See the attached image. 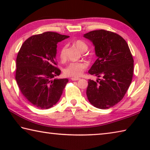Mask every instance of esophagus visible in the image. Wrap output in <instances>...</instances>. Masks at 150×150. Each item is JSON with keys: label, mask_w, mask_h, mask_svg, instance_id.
<instances>
[{"label": "esophagus", "mask_w": 150, "mask_h": 150, "mask_svg": "<svg viewBox=\"0 0 150 150\" xmlns=\"http://www.w3.org/2000/svg\"><path fill=\"white\" fill-rule=\"evenodd\" d=\"M72 81H78L80 79V78H78V77H72L71 79Z\"/></svg>", "instance_id": "obj_1"}]
</instances>
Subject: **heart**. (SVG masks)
<instances>
[{
    "mask_svg": "<svg viewBox=\"0 0 150 150\" xmlns=\"http://www.w3.org/2000/svg\"><path fill=\"white\" fill-rule=\"evenodd\" d=\"M74 45L79 50L82 52H85L88 49V45L83 40H77L74 42ZM66 46H63L60 50L59 57L62 60L65 59V52ZM88 67V63L82 61L79 62H72L68 64L63 69V73L68 77H79L83 74L84 71Z\"/></svg>",
    "mask_w": 150,
    "mask_h": 150,
    "instance_id": "b5f03b06",
    "label": "heart"
}]
</instances>
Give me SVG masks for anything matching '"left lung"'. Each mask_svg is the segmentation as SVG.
<instances>
[{
  "label": "left lung",
  "instance_id": "left-lung-1",
  "mask_svg": "<svg viewBox=\"0 0 150 150\" xmlns=\"http://www.w3.org/2000/svg\"><path fill=\"white\" fill-rule=\"evenodd\" d=\"M83 36L93 42L97 57L88 71L98 78L88 81V100L96 108L112 107L122 99L132 80L134 59L130 48L122 37L107 30H94Z\"/></svg>",
  "mask_w": 150,
  "mask_h": 150
}]
</instances>
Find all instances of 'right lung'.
Returning a JSON list of instances; mask_svg holds the SVG:
<instances>
[{
	"label": "right lung",
	"instance_id": "obj_1",
	"mask_svg": "<svg viewBox=\"0 0 150 150\" xmlns=\"http://www.w3.org/2000/svg\"><path fill=\"white\" fill-rule=\"evenodd\" d=\"M69 36L46 32L28 38L16 58V80L25 98L36 108L47 109L56 104L69 80L57 79V44Z\"/></svg>",
	"mask_w": 150,
	"mask_h": 150
}]
</instances>
